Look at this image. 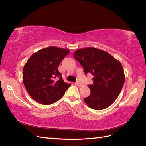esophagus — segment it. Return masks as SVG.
<instances>
[{"label": "esophagus", "mask_w": 146, "mask_h": 146, "mask_svg": "<svg viewBox=\"0 0 146 146\" xmlns=\"http://www.w3.org/2000/svg\"><path fill=\"white\" fill-rule=\"evenodd\" d=\"M76 85H77L78 86H82V84L80 83H79V82H76Z\"/></svg>", "instance_id": "esophagus-1"}]
</instances>
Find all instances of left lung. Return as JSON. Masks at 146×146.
Returning <instances> with one entry per match:
<instances>
[{
  "instance_id": "8db88e82",
  "label": "left lung",
  "mask_w": 146,
  "mask_h": 146,
  "mask_svg": "<svg viewBox=\"0 0 146 146\" xmlns=\"http://www.w3.org/2000/svg\"><path fill=\"white\" fill-rule=\"evenodd\" d=\"M74 56L85 75L93 76V83L88 85L90 95L84 99L86 104L95 110L108 107L117 98L125 82L121 63L108 53L94 47L78 49Z\"/></svg>"
}]
</instances>
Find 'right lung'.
<instances>
[{
    "label": "right lung",
    "instance_id": "right-lung-1",
    "mask_svg": "<svg viewBox=\"0 0 146 146\" xmlns=\"http://www.w3.org/2000/svg\"><path fill=\"white\" fill-rule=\"evenodd\" d=\"M69 50L56 47L43 48L35 53L24 67V85L35 101L50 105L59 100L71 86L65 83L58 66Z\"/></svg>",
    "mask_w": 146,
    "mask_h": 146
}]
</instances>
